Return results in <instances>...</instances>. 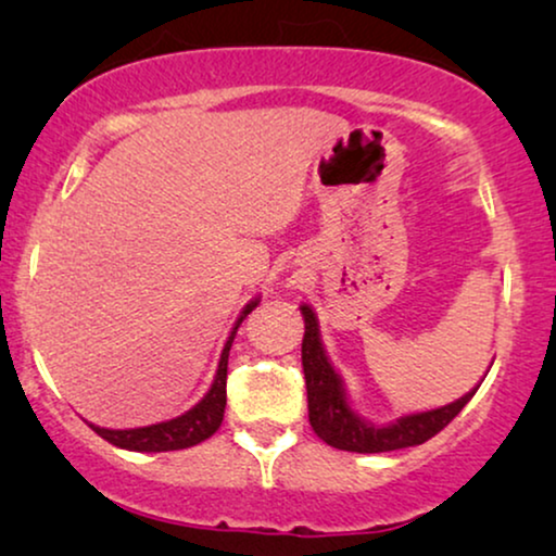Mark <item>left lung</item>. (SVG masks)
<instances>
[{
	"instance_id": "8db88e82",
	"label": "left lung",
	"mask_w": 556,
	"mask_h": 556,
	"mask_svg": "<svg viewBox=\"0 0 556 556\" xmlns=\"http://www.w3.org/2000/svg\"><path fill=\"white\" fill-rule=\"evenodd\" d=\"M303 321H306V333H303L301 359L303 375H306V392H308V422L318 438L326 445L339 447V451L352 453H390L400 447L422 445L425 440L438 435L463 407L468 405L476 390H470L466 397L451 402V405L428 409V413L405 415L397 422L377 425L364 422L359 415L349 407L344 387L337 371H333L329 356L324 352L321 337H318V321L311 306H301Z\"/></svg>"
}]
</instances>
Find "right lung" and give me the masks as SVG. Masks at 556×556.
<instances>
[{
	"label": "right lung",
	"mask_w": 556,
	"mask_h": 556,
	"mask_svg": "<svg viewBox=\"0 0 556 556\" xmlns=\"http://www.w3.org/2000/svg\"><path fill=\"white\" fill-rule=\"evenodd\" d=\"M257 306V299L250 301L242 316L235 324V329L227 339L223 349V356H219V367L215 375V382H212L210 392L197 402V405L189 409V413L174 417V420L149 425V428H134V430H109V428H96L90 425L98 435L109 440L111 445L124 447V451H136V453H166V451H181V447H192L210 435H215L219 425H223L225 417V405H227V356H230V346L235 333H238V326L242 324L250 311Z\"/></svg>",
	"instance_id": "right-lung-1"
}]
</instances>
